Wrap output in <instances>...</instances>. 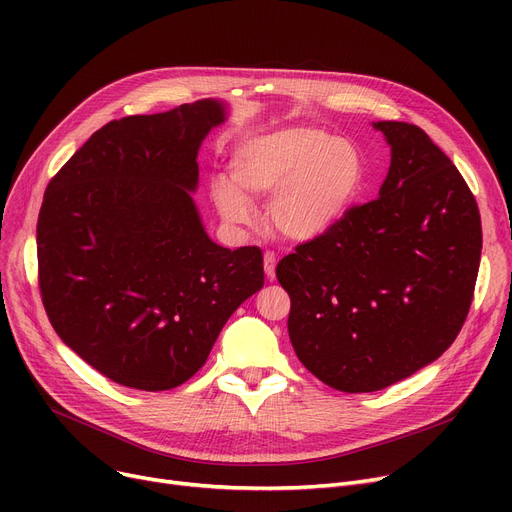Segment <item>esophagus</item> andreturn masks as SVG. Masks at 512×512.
Returning <instances> with one entry per match:
<instances>
[{
	"instance_id": "obj_1",
	"label": "esophagus",
	"mask_w": 512,
	"mask_h": 512,
	"mask_svg": "<svg viewBox=\"0 0 512 512\" xmlns=\"http://www.w3.org/2000/svg\"><path fill=\"white\" fill-rule=\"evenodd\" d=\"M263 270H265V278L274 282L276 280V255L272 251H267L263 255Z\"/></svg>"
}]
</instances>
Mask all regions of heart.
<instances>
[{"label":"heart","mask_w":512,"mask_h":512,"mask_svg":"<svg viewBox=\"0 0 512 512\" xmlns=\"http://www.w3.org/2000/svg\"><path fill=\"white\" fill-rule=\"evenodd\" d=\"M230 180L211 182L222 220L242 226L251 201L270 197L267 222L292 242H313L336 230L357 207L367 166L361 149L315 126H284L240 139L228 161Z\"/></svg>","instance_id":"obj_1"}]
</instances>
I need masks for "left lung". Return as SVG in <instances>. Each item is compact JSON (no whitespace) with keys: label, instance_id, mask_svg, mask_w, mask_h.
<instances>
[{"label":"left lung","instance_id":"left-lung-1","mask_svg":"<svg viewBox=\"0 0 512 512\" xmlns=\"http://www.w3.org/2000/svg\"><path fill=\"white\" fill-rule=\"evenodd\" d=\"M371 126L390 145L380 199L276 267L294 353L348 394L388 388L446 351L465 324L481 257L475 197L444 151L415 124Z\"/></svg>","mask_w":512,"mask_h":512}]
</instances>
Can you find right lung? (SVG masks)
I'll list each match as a JSON object with an SVG mask.
<instances>
[{
	"instance_id": "obj_1",
	"label": "right lung",
	"mask_w": 512,
	"mask_h": 512,
	"mask_svg": "<svg viewBox=\"0 0 512 512\" xmlns=\"http://www.w3.org/2000/svg\"><path fill=\"white\" fill-rule=\"evenodd\" d=\"M220 99L97 130L47 186L37 257L62 342L116 384L170 390L205 365L230 315L263 286L257 247L207 236L193 193Z\"/></svg>"
}]
</instances>
